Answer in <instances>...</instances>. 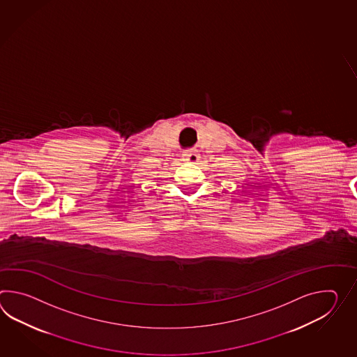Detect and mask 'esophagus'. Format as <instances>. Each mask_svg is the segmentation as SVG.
Returning <instances> with one entry per match:
<instances>
[{
	"mask_svg": "<svg viewBox=\"0 0 357 357\" xmlns=\"http://www.w3.org/2000/svg\"><path fill=\"white\" fill-rule=\"evenodd\" d=\"M182 158L183 161L195 164V162H197L198 160H199V153H198L197 151H185V152H183Z\"/></svg>",
	"mask_w": 357,
	"mask_h": 357,
	"instance_id": "1",
	"label": "esophagus"
}]
</instances>
